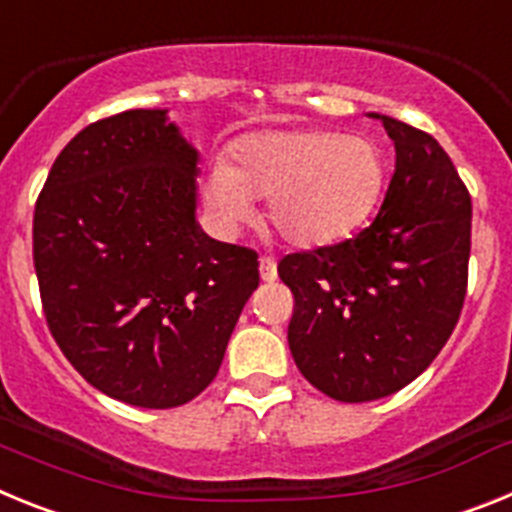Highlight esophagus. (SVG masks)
<instances>
[{
	"instance_id": "obj_1",
	"label": "esophagus",
	"mask_w": 512,
	"mask_h": 512,
	"mask_svg": "<svg viewBox=\"0 0 512 512\" xmlns=\"http://www.w3.org/2000/svg\"><path fill=\"white\" fill-rule=\"evenodd\" d=\"M259 271H261V279H264V282H274V279H277V261L269 259V256H261Z\"/></svg>"
}]
</instances>
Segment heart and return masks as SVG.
Segmentation results:
<instances>
[{
  "label": "heart",
  "instance_id": "heart-1",
  "mask_svg": "<svg viewBox=\"0 0 512 512\" xmlns=\"http://www.w3.org/2000/svg\"><path fill=\"white\" fill-rule=\"evenodd\" d=\"M387 161L377 140L330 130H266L217 158L207 200L225 225L248 223L253 197H269L266 217L289 246H336L369 223L382 202Z\"/></svg>",
  "mask_w": 512,
  "mask_h": 512
}]
</instances>
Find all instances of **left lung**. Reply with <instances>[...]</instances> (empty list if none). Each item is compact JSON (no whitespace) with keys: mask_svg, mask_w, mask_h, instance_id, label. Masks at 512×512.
<instances>
[{"mask_svg":"<svg viewBox=\"0 0 512 512\" xmlns=\"http://www.w3.org/2000/svg\"><path fill=\"white\" fill-rule=\"evenodd\" d=\"M395 143L379 215L356 238L279 261L295 295L287 341L338 402L395 395L436 359L467 295L472 200L438 140L369 112Z\"/></svg>","mask_w":512,"mask_h":512,"instance_id":"left-lung-1","label":"left lung"}]
</instances>
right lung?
<instances>
[{"label":"right lung","mask_w":512,"mask_h":512,"mask_svg":"<svg viewBox=\"0 0 512 512\" xmlns=\"http://www.w3.org/2000/svg\"><path fill=\"white\" fill-rule=\"evenodd\" d=\"M200 151L169 110H128L56 158L33 217L48 328L92 387L135 408L194 400L215 379L259 256L197 223Z\"/></svg>","instance_id":"add662e5"}]
</instances>
